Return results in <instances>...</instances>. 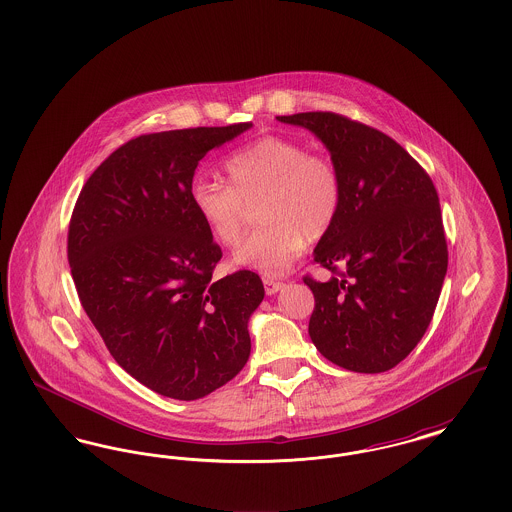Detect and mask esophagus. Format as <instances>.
Wrapping results in <instances>:
<instances>
[{
  "label": "esophagus",
  "instance_id": "1",
  "mask_svg": "<svg viewBox=\"0 0 512 512\" xmlns=\"http://www.w3.org/2000/svg\"><path fill=\"white\" fill-rule=\"evenodd\" d=\"M282 288H284V282H276V280H270V278L265 280V292H267V295H274V293L280 292Z\"/></svg>",
  "mask_w": 512,
  "mask_h": 512
}]
</instances>
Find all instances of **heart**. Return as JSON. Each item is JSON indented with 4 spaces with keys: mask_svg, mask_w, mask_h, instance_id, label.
Segmentation results:
<instances>
[{
    "mask_svg": "<svg viewBox=\"0 0 512 512\" xmlns=\"http://www.w3.org/2000/svg\"><path fill=\"white\" fill-rule=\"evenodd\" d=\"M228 182L197 178L195 215L224 247L242 240L249 205L261 226L236 251L238 265L278 276L299 259L305 240H322L340 217L343 182L334 161L284 136H263L232 153Z\"/></svg>",
    "mask_w": 512,
    "mask_h": 512,
    "instance_id": "heart-1",
    "label": "heart"
}]
</instances>
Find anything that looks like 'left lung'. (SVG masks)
<instances>
[{
    "label": "left lung",
    "instance_id": "8db88e82",
    "mask_svg": "<svg viewBox=\"0 0 512 512\" xmlns=\"http://www.w3.org/2000/svg\"><path fill=\"white\" fill-rule=\"evenodd\" d=\"M278 121L315 132L343 182L340 217L315 247L334 276H303L315 295L309 336L334 365L376 374L426 334L447 272L436 186L388 134L330 111Z\"/></svg>",
    "mask_w": 512,
    "mask_h": 512
}]
</instances>
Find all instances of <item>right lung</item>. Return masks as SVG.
<instances>
[{
	"label": "right lung",
	"instance_id": "add662e5",
	"mask_svg": "<svg viewBox=\"0 0 512 512\" xmlns=\"http://www.w3.org/2000/svg\"><path fill=\"white\" fill-rule=\"evenodd\" d=\"M251 122L142 134L82 186L67 257L86 315L113 359L165 397L194 401L244 368L247 322L265 297L259 274L213 270L219 244L195 215L199 161Z\"/></svg>",
	"mask_w": 512,
	"mask_h": 512
}]
</instances>
